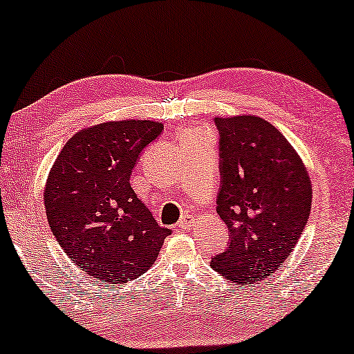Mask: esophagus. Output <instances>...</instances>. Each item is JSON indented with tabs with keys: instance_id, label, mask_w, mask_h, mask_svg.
<instances>
[{
	"instance_id": "obj_1",
	"label": "esophagus",
	"mask_w": 354,
	"mask_h": 354,
	"mask_svg": "<svg viewBox=\"0 0 354 354\" xmlns=\"http://www.w3.org/2000/svg\"><path fill=\"white\" fill-rule=\"evenodd\" d=\"M194 221H196V216L183 215L182 220L178 221V227H180V230H188V227H192L194 225Z\"/></svg>"
}]
</instances>
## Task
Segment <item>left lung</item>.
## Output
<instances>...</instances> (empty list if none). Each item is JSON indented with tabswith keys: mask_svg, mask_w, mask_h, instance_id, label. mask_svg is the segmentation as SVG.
Instances as JSON below:
<instances>
[{
	"mask_svg": "<svg viewBox=\"0 0 354 354\" xmlns=\"http://www.w3.org/2000/svg\"><path fill=\"white\" fill-rule=\"evenodd\" d=\"M215 124L216 212L231 242L210 264L234 283H253L279 270L296 247L312 209V182L292 145L264 118L216 117Z\"/></svg>",
	"mask_w": 354,
	"mask_h": 354,
	"instance_id": "obj_1",
	"label": "left lung"
}]
</instances>
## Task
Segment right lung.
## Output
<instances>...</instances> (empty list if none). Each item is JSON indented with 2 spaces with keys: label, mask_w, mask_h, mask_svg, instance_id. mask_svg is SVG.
<instances>
[{
  "label": "right lung",
  "mask_w": 354,
  "mask_h": 354,
  "mask_svg": "<svg viewBox=\"0 0 354 354\" xmlns=\"http://www.w3.org/2000/svg\"><path fill=\"white\" fill-rule=\"evenodd\" d=\"M162 133L151 120L80 129L53 162L44 189L47 221L71 261L107 285L149 270L171 231L129 185L140 151Z\"/></svg>",
  "instance_id": "right-lung-1"
}]
</instances>
